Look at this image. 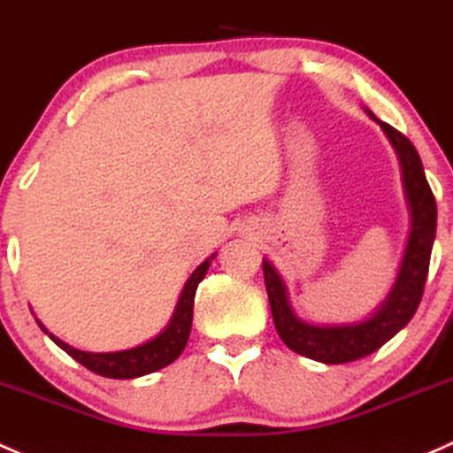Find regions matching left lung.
Returning <instances> with one entry per match:
<instances>
[{
	"instance_id": "8db88e82",
	"label": "left lung",
	"mask_w": 453,
	"mask_h": 453,
	"mask_svg": "<svg viewBox=\"0 0 453 453\" xmlns=\"http://www.w3.org/2000/svg\"><path fill=\"white\" fill-rule=\"evenodd\" d=\"M366 114L375 123H380L397 154L412 219L402 266H399L397 280H395L387 299L365 321L342 323V326H312V323L302 321L293 312L282 278L269 260H263L265 287L280 339L299 356L326 365H342L365 358V356L378 351L384 342L408 326L421 303L427 269H430L432 245H434L436 236V199L427 184L426 173H423V165L415 145L402 132L380 121L371 111H366Z\"/></svg>"
}]
</instances>
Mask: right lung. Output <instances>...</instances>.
<instances>
[{
	"instance_id": "obj_1",
	"label": "right lung",
	"mask_w": 453,
	"mask_h": 453,
	"mask_svg": "<svg viewBox=\"0 0 453 453\" xmlns=\"http://www.w3.org/2000/svg\"><path fill=\"white\" fill-rule=\"evenodd\" d=\"M212 254L211 258L203 260L197 269L193 271V275L184 284L182 295L178 299V306H175L173 317L166 323V327L160 332L156 339L142 342L139 347H132V349L123 351H108V354H93V351H82L75 349V347L66 345L65 341L56 339L54 334L45 330L41 321L36 319V323L41 326V330L45 334H50V339L65 349L66 354L73 360H78L80 365L87 366L93 373L104 375V378H114V380H130V378H141V375L154 373V371L163 369V366L171 365L187 347L188 334H190V323H193V303H195V290H197L199 282L206 275L208 266L214 260Z\"/></svg>"
}]
</instances>
